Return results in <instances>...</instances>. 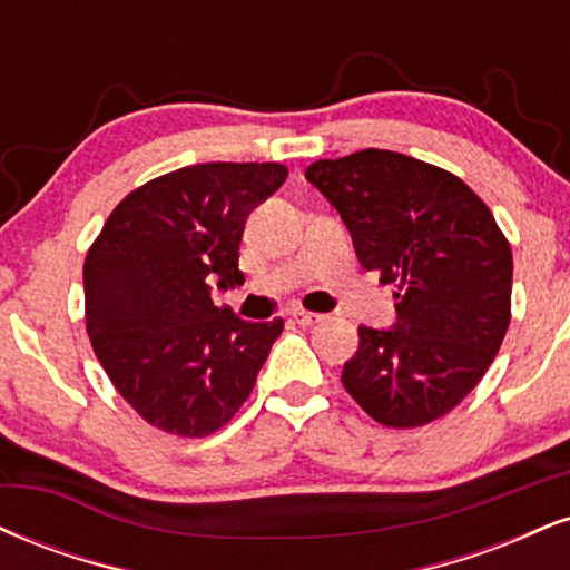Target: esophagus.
<instances>
[{
	"instance_id": "1",
	"label": "esophagus",
	"mask_w": 570,
	"mask_h": 570,
	"mask_svg": "<svg viewBox=\"0 0 570 570\" xmlns=\"http://www.w3.org/2000/svg\"><path fill=\"white\" fill-rule=\"evenodd\" d=\"M292 318L297 321L299 326H313V324H318L321 315L318 313H307V311H294Z\"/></svg>"
}]
</instances>
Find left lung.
I'll list each match as a JSON object with an SVG mask.
<instances>
[{"instance_id": "obj_1", "label": "left lung", "mask_w": 570, "mask_h": 570, "mask_svg": "<svg viewBox=\"0 0 570 570\" xmlns=\"http://www.w3.org/2000/svg\"><path fill=\"white\" fill-rule=\"evenodd\" d=\"M351 230L353 249L395 284V324L358 328L342 385L385 428H420L462 403L510 326L512 252L491 209L445 169L366 148L305 169Z\"/></svg>"}]
</instances>
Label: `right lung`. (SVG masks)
Listing matches in <instances>:
<instances>
[{
    "mask_svg": "<svg viewBox=\"0 0 570 570\" xmlns=\"http://www.w3.org/2000/svg\"><path fill=\"white\" fill-rule=\"evenodd\" d=\"M281 164L212 161L129 194L85 259L87 334L119 395L164 433L204 438L242 409L284 321L238 318L212 284H244L246 217L286 180Z\"/></svg>",
    "mask_w": 570,
    "mask_h": 570,
    "instance_id": "add662e5",
    "label": "right lung"
}]
</instances>
